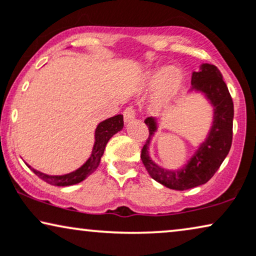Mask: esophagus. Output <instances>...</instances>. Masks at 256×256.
Here are the masks:
<instances>
[{
	"instance_id": "34e87169",
	"label": "esophagus",
	"mask_w": 256,
	"mask_h": 256,
	"mask_svg": "<svg viewBox=\"0 0 256 256\" xmlns=\"http://www.w3.org/2000/svg\"><path fill=\"white\" fill-rule=\"evenodd\" d=\"M124 120L126 122H131L132 119H134V117H136V110L132 106H128V108H126L125 110H124Z\"/></svg>"
}]
</instances>
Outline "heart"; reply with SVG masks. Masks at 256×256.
<instances>
[{"label": "heart", "mask_w": 256, "mask_h": 256, "mask_svg": "<svg viewBox=\"0 0 256 256\" xmlns=\"http://www.w3.org/2000/svg\"><path fill=\"white\" fill-rule=\"evenodd\" d=\"M180 76L178 70H176L174 68H168V70H156L150 74L148 77V86L150 88L159 87L158 91V97L159 98H165L168 97L170 94L176 88V85L179 84Z\"/></svg>", "instance_id": "1"}]
</instances>
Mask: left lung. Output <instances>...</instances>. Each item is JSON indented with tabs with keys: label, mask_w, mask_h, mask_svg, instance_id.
<instances>
[{
	"label": "left lung",
	"mask_w": 256,
	"mask_h": 256,
	"mask_svg": "<svg viewBox=\"0 0 256 256\" xmlns=\"http://www.w3.org/2000/svg\"><path fill=\"white\" fill-rule=\"evenodd\" d=\"M190 83V91L204 94L212 104L214 110L213 125L206 140L199 146L182 168L170 171L152 162L148 154V146L158 124L154 117L145 119L150 136L142 146V162L148 174L156 182L176 190L193 188L208 182L227 156L233 138V100L218 68L212 64H202L198 72L194 71L192 74Z\"/></svg>",
	"instance_id": "8db88e82"
}]
</instances>
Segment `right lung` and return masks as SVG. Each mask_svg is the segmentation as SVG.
Listing matches in <instances>:
<instances>
[{"label":"right lung","instance_id":"1","mask_svg":"<svg viewBox=\"0 0 256 256\" xmlns=\"http://www.w3.org/2000/svg\"><path fill=\"white\" fill-rule=\"evenodd\" d=\"M122 126H124L122 114H117L114 117H111L106 119V120L100 122L96 128V132H94V144L90 158L80 168H77L76 171L63 176H49L37 171V170L32 168V166H29V168H32V171L38 178L54 186H70L83 182L84 179H86L98 168L102 156L104 154V150L108 142L110 140L112 136L122 130Z\"/></svg>","mask_w":256,"mask_h":256}]
</instances>
